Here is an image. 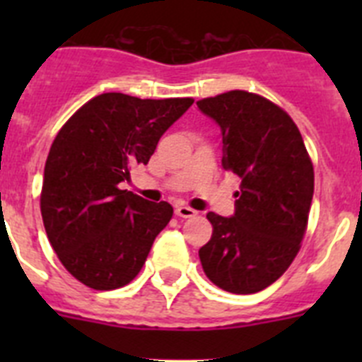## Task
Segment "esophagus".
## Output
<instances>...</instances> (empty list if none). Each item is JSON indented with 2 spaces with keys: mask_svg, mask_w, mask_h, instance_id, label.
<instances>
[{
  "mask_svg": "<svg viewBox=\"0 0 362 362\" xmlns=\"http://www.w3.org/2000/svg\"><path fill=\"white\" fill-rule=\"evenodd\" d=\"M196 210L190 209V206H185V204H181V206H177L175 209V216L177 217H183V219H188V217H194L196 216Z\"/></svg>",
  "mask_w": 362,
  "mask_h": 362,
  "instance_id": "1",
  "label": "esophagus"
}]
</instances>
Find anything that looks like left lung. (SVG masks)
Returning a JSON list of instances; mask_svg holds the SVG:
<instances>
[{"mask_svg":"<svg viewBox=\"0 0 362 362\" xmlns=\"http://www.w3.org/2000/svg\"><path fill=\"white\" fill-rule=\"evenodd\" d=\"M197 107L221 127L223 168L241 179L233 216L206 214L214 232L201 264L226 292H261L286 272L305 238L312 161L292 117L263 95L230 90Z\"/></svg>","mask_w":362,"mask_h":362,"instance_id":"1","label":"left lung"}]
</instances>
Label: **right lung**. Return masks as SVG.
Listing matches in <instances>:
<instances>
[{
  "label": "right lung",
  "instance_id": "add662e5",
  "mask_svg": "<svg viewBox=\"0 0 362 362\" xmlns=\"http://www.w3.org/2000/svg\"><path fill=\"white\" fill-rule=\"evenodd\" d=\"M192 103L107 92L57 132L45 163L41 216L62 264L88 288L129 284L172 219L166 201L152 203L121 185L134 166L148 163L159 137Z\"/></svg>",
  "mask_w": 362,
  "mask_h": 362
}]
</instances>
